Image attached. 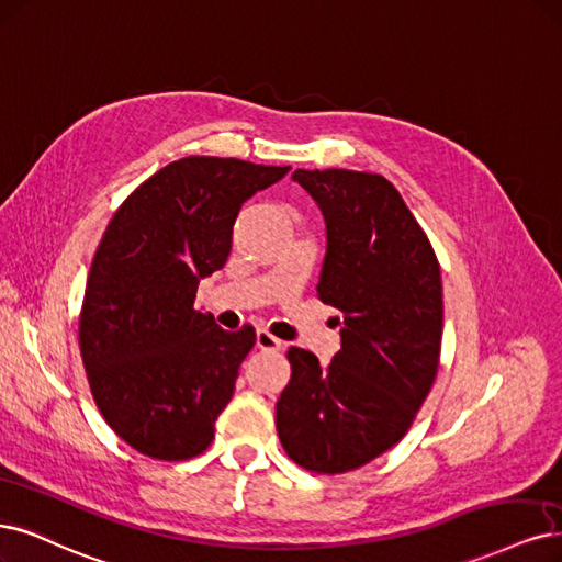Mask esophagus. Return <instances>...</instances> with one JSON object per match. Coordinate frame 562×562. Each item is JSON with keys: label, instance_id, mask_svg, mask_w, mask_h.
Listing matches in <instances>:
<instances>
[{"label": "esophagus", "instance_id": "34e87169", "mask_svg": "<svg viewBox=\"0 0 562 562\" xmlns=\"http://www.w3.org/2000/svg\"><path fill=\"white\" fill-rule=\"evenodd\" d=\"M256 346L262 348V351H279L281 339H277L272 333H267V330H258Z\"/></svg>", "mask_w": 562, "mask_h": 562}]
</instances>
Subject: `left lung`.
Returning a JSON list of instances; mask_svg holds the SVG:
<instances>
[{
  "label": "left lung",
  "mask_w": 562,
  "mask_h": 562,
  "mask_svg": "<svg viewBox=\"0 0 562 562\" xmlns=\"http://www.w3.org/2000/svg\"><path fill=\"white\" fill-rule=\"evenodd\" d=\"M293 181L323 211L327 250L316 290L339 312L341 348L327 367L290 348L277 432L300 468L344 474L395 447L432 389L441 274L428 237L381 173L295 169Z\"/></svg>",
  "instance_id": "1"
}]
</instances>
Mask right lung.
I'll return each mask as SVG.
<instances>
[{
	"instance_id": "right-lung-1",
	"label": "right lung",
	"mask_w": 562,
	"mask_h": 562,
	"mask_svg": "<svg viewBox=\"0 0 562 562\" xmlns=\"http://www.w3.org/2000/svg\"><path fill=\"white\" fill-rule=\"evenodd\" d=\"M290 167L190 156L119 206L97 246L79 346L97 409L132 449L188 460L209 449L256 344L198 312L200 279L221 269L241 204Z\"/></svg>"
}]
</instances>
